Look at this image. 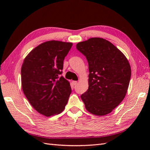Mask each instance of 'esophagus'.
<instances>
[{"label":"esophagus","mask_w":150,"mask_h":150,"mask_svg":"<svg viewBox=\"0 0 150 150\" xmlns=\"http://www.w3.org/2000/svg\"><path fill=\"white\" fill-rule=\"evenodd\" d=\"M72 84L73 86H76L77 84H78V81H72Z\"/></svg>","instance_id":"34e87169"}]
</instances>
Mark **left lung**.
<instances>
[{"instance_id":"1","label":"left lung","mask_w":150,"mask_h":150,"mask_svg":"<svg viewBox=\"0 0 150 150\" xmlns=\"http://www.w3.org/2000/svg\"><path fill=\"white\" fill-rule=\"evenodd\" d=\"M89 66V88L81 98L89 112L110 113L125 98L131 78V67L125 56L108 40L90 38L77 44Z\"/></svg>"}]
</instances>
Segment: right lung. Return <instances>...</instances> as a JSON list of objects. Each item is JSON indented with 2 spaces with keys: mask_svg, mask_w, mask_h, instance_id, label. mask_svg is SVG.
<instances>
[{
  "mask_svg": "<svg viewBox=\"0 0 150 150\" xmlns=\"http://www.w3.org/2000/svg\"><path fill=\"white\" fill-rule=\"evenodd\" d=\"M72 46L57 40L45 42L31 51L22 64L21 82L25 96L36 111L47 117L64 110L71 94L69 83L61 75Z\"/></svg>",
  "mask_w": 150,
  "mask_h": 150,
  "instance_id": "right-lung-1",
  "label": "right lung"
}]
</instances>
